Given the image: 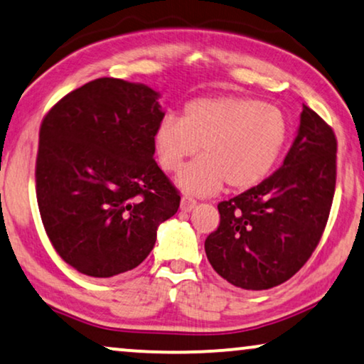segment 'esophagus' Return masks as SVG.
<instances>
[{"instance_id": "34e87169", "label": "esophagus", "mask_w": 364, "mask_h": 364, "mask_svg": "<svg viewBox=\"0 0 364 364\" xmlns=\"http://www.w3.org/2000/svg\"><path fill=\"white\" fill-rule=\"evenodd\" d=\"M196 199H193L191 196H183L181 198V211L184 213H191L194 208H196Z\"/></svg>"}]
</instances>
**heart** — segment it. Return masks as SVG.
Wrapping results in <instances>:
<instances>
[{
    "label": "heart",
    "instance_id": "1",
    "mask_svg": "<svg viewBox=\"0 0 364 364\" xmlns=\"http://www.w3.org/2000/svg\"><path fill=\"white\" fill-rule=\"evenodd\" d=\"M289 125L282 110L239 95L201 97L184 107L181 119L166 115L153 132L158 163L166 173L181 171L201 148L203 156L176 178L194 196L254 188L282 155Z\"/></svg>",
    "mask_w": 364,
    "mask_h": 364
}]
</instances>
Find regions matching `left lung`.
<instances>
[{
    "mask_svg": "<svg viewBox=\"0 0 364 364\" xmlns=\"http://www.w3.org/2000/svg\"><path fill=\"white\" fill-rule=\"evenodd\" d=\"M335 181V133L304 105L282 166L257 186L218 204L221 223L204 242L209 264L244 290L284 284L318 244Z\"/></svg>",
    "mask_w": 364,
    "mask_h": 364,
    "instance_id": "left-lung-1",
    "label": "left lung"
}]
</instances>
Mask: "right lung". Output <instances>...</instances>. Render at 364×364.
<instances>
[{
  "mask_svg": "<svg viewBox=\"0 0 364 364\" xmlns=\"http://www.w3.org/2000/svg\"><path fill=\"white\" fill-rule=\"evenodd\" d=\"M160 92L104 77L55 104L39 132L36 194L58 254L89 277L129 272L151 252L180 194L153 160Z\"/></svg>",
  "mask_w": 364,
  "mask_h": 364,
  "instance_id": "add662e5",
  "label": "right lung"
}]
</instances>
